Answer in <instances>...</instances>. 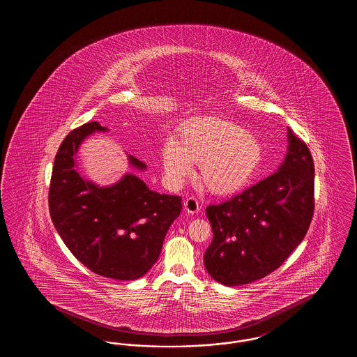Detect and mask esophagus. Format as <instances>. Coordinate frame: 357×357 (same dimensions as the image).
<instances>
[{"mask_svg":"<svg viewBox=\"0 0 357 357\" xmlns=\"http://www.w3.org/2000/svg\"><path fill=\"white\" fill-rule=\"evenodd\" d=\"M183 207L188 214H197L201 210V206L194 197H188L183 204Z\"/></svg>","mask_w":357,"mask_h":357,"instance_id":"34e87169","label":"esophagus"}]
</instances>
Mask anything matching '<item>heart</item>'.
Returning <instances> with one entry per match:
<instances>
[{"label":"heart","mask_w":357,"mask_h":357,"mask_svg":"<svg viewBox=\"0 0 357 357\" xmlns=\"http://www.w3.org/2000/svg\"><path fill=\"white\" fill-rule=\"evenodd\" d=\"M259 140L230 120L204 116L182 126L178 137L163 143L162 159L169 179L181 183L199 165V179L215 195H231L248 186L259 169Z\"/></svg>","instance_id":"b5f03b06"}]
</instances>
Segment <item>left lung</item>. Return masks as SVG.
I'll use <instances>...</instances> for the list:
<instances>
[{
  "label": "left lung",
  "mask_w": 357,
  "mask_h": 357,
  "mask_svg": "<svg viewBox=\"0 0 357 357\" xmlns=\"http://www.w3.org/2000/svg\"><path fill=\"white\" fill-rule=\"evenodd\" d=\"M288 153L271 176L206 208L213 241L207 273L226 287L250 284L280 268L301 243L314 210V165L288 128Z\"/></svg>",
  "instance_id": "obj_1"
}]
</instances>
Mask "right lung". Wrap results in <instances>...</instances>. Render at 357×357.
Returning <instances> with one entry per match:
<instances>
[{"instance_id":"add662e5","label":"right lung","mask_w":357,"mask_h":357,"mask_svg":"<svg viewBox=\"0 0 357 357\" xmlns=\"http://www.w3.org/2000/svg\"><path fill=\"white\" fill-rule=\"evenodd\" d=\"M107 131L91 121L69 132L54 158L50 186L52 222L70 253L102 277L132 281L153 268L182 198L150 190L134 174L100 187L76 171V153L86 136ZM135 170L146 165L128 155Z\"/></svg>"}]
</instances>
